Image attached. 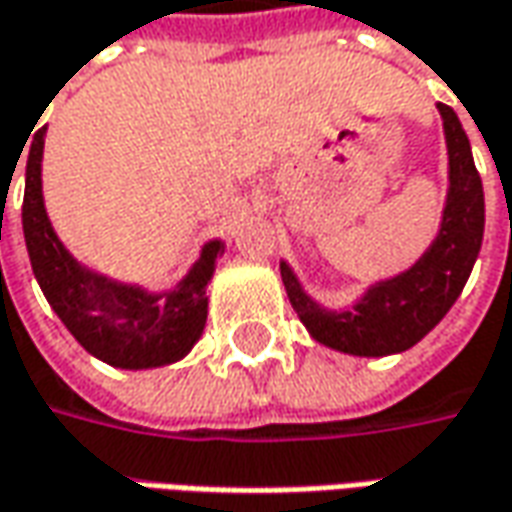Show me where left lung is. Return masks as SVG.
<instances>
[{
    "label": "left lung",
    "instance_id": "1",
    "mask_svg": "<svg viewBox=\"0 0 512 512\" xmlns=\"http://www.w3.org/2000/svg\"><path fill=\"white\" fill-rule=\"evenodd\" d=\"M450 155V192L442 229L433 246L405 274H397L362 297L354 309L326 311L300 289L297 277L280 263V277L317 343L357 357H385L416 345L465 289L485 235V192L473 164L465 130L448 104H439Z\"/></svg>",
    "mask_w": 512,
    "mask_h": 512
}]
</instances>
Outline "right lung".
I'll return each instance as SVG.
<instances>
[{"mask_svg": "<svg viewBox=\"0 0 512 512\" xmlns=\"http://www.w3.org/2000/svg\"><path fill=\"white\" fill-rule=\"evenodd\" d=\"M42 150L45 127L36 130L27 152L22 229L30 266L47 303L67 331L107 365L155 368L181 360L198 343L206 326V283L212 280L215 257L221 255L223 243H206L192 272L178 283V289L167 294H147L87 272L59 243L47 221L42 201Z\"/></svg>", "mask_w": 512, "mask_h": 512, "instance_id": "add662e5", "label": "right lung"}]
</instances>
